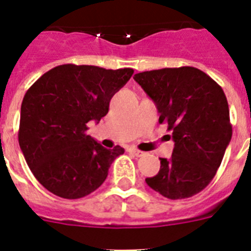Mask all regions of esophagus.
Wrapping results in <instances>:
<instances>
[{
  "label": "esophagus",
  "instance_id": "obj_1",
  "mask_svg": "<svg viewBox=\"0 0 251 251\" xmlns=\"http://www.w3.org/2000/svg\"><path fill=\"white\" fill-rule=\"evenodd\" d=\"M129 152L133 153V154H134V156H137V157H142V156H143V154H145V153L142 152V151L137 150V148H130Z\"/></svg>",
  "mask_w": 251,
  "mask_h": 251
}]
</instances>
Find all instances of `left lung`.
<instances>
[{
    "mask_svg": "<svg viewBox=\"0 0 251 251\" xmlns=\"http://www.w3.org/2000/svg\"><path fill=\"white\" fill-rule=\"evenodd\" d=\"M133 79L156 103L159 123L167 124L175 141L171 158H159V172L146 182L171 200L199 194L215 177L231 141L223 88L192 66L138 73Z\"/></svg>",
    "mask_w": 251,
    "mask_h": 251,
    "instance_id": "1",
    "label": "left lung"
}]
</instances>
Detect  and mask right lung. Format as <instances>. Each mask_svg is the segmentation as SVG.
Wrapping results in <instances>:
<instances>
[{
  "label": "right lung",
  "mask_w": 251,
  "mask_h": 251,
  "mask_svg": "<svg viewBox=\"0 0 251 251\" xmlns=\"http://www.w3.org/2000/svg\"><path fill=\"white\" fill-rule=\"evenodd\" d=\"M133 69L65 64L51 69L26 92L19 143L36 179L51 194L76 200L100 187L124 150H106L86 134L90 121L109 110L113 95Z\"/></svg>",
  "instance_id": "1"
}]
</instances>
